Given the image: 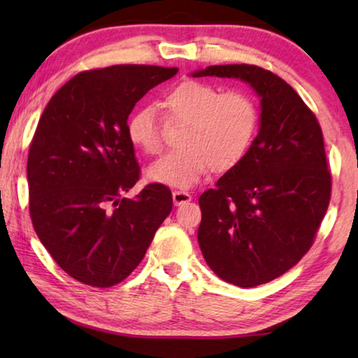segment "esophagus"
Instances as JSON below:
<instances>
[{
    "instance_id": "esophagus-1",
    "label": "esophagus",
    "mask_w": 358,
    "mask_h": 358,
    "mask_svg": "<svg viewBox=\"0 0 358 358\" xmlns=\"http://www.w3.org/2000/svg\"><path fill=\"white\" fill-rule=\"evenodd\" d=\"M192 200V195H190L189 192H184V190H174L173 192V202L176 207L178 205H182L185 202H190Z\"/></svg>"
}]
</instances>
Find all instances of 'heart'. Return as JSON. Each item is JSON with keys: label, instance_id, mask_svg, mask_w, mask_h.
Returning <instances> with one entry per match:
<instances>
[{"label": "heart", "instance_id": "1", "mask_svg": "<svg viewBox=\"0 0 358 358\" xmlns=\"http://www.w3.org/2000/svg\"><path fill=\"white\" fill-rule=\"evenodd\" d=\"M163 106L169 122H185L180 130L182 148L169 151L151 163V182L189 189L210 169L228 173L246 158L261 125L257 102L248 92L227 91L205 81L187 80L166 92ZM125 131L130 143L146 155L163 145V124L155 107L131 112Z\"/></svg>", "mask_w": 358, "mask_h": 358}]
</instances>
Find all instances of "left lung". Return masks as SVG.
<instances>
[{"instance_id":"obj_1","label":"left lung","mask_w":358,"mask_h":358,"mask_svg":"<svg viewBox=\"0 0 358 358\" xmlns=\"http://www.w3.org/2000/svg\"><path fill=\"white\" fill-rule=\"evenodd\" d=\"M194 78H238L261 97L246 158L200 195L199 246L208 267L251 288L280 277L310 251L331 199L324 140L296 91L254 65H213Z\"/></svg>"}]
</instances>
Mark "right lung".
I'll use <instances>...</instances> for the list:
<instances>
[{"label":"right lung","mask_w":358,"mask_h":358,"mask_svg":"<svg viewBox=\"0 0 358 358\" xmlns=\"http://www.w3.org/2000/svg\"><path fill=\"white\" fill-rule=\"evenodd\" d=\"M178 68L114 65L63 85L38 120L27 158L29 212L58 266L91 287L135 271L173 208L163 184L124 197L140 178L125 124L136 102Z\"/></svg>","instance_id":"add662e5"}]
</instances>
